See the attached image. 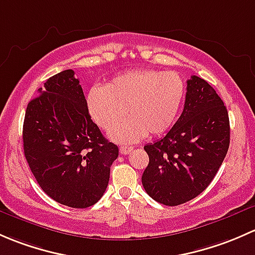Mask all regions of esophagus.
I'll return each instance as SVG.
<instances>
[{
    "mask_svg": "<svg viewBox=\"0 0 255 255\" xmlns=\"http://www.w3.org/2000/svg\"><path fill=\"white\" fill-rule=\"evenodd\" d=\"M120 153L122 154H128L131 151H132V147L131 146H122L120 147Z\"/></svg>",
    "mask_w": 255,
    "mask_h": 255,
    "instance_id": "obj_1",
    "label": "esophagus"
}]
</instances>
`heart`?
<instances>
[{
	"mask_svg": "<svg viewBox=\"0 0 255 255\" xmlns=\"http://www.w3.org/2000/svg\"><path fill=\"white\" fill-rule=\"evenodd\" d=\"M184 97V81L178 73L133 70L114 77L104 88H92L87 107L103 130H110L127 112L130 118L113 128L110 137L128 143L167 132L177 120Z\"/></svg>",
	"mask_w": 255,
	"mask_h": 255,
	"instance_id": "b5f03b06",
	"label": "heart"
}]
</instances>
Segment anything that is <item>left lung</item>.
Instances as JSON below:
<instances>
[{
  "mask_svg": "<svg viewBox=\"0 0 255 255\" xmlns=\"http://www.w3.org/2000/svg\"><path fill=\"white\" fill-rule=\"evenodd\" d=\"M184 109L169 132L143 148L148 166L142 185L153 200L177 206L209 186L230 146V119L224 102L203 78L188 80Z\"/></svg>",
  "mask_w": 255,
  "mask_h": 255,
  "instance_id": "obj_1",
  "label": "left lung"
}]
</instances>
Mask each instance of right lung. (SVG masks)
<instances>
[{
    "label": "right lung",
    "mask_w": 255,
    "mask_h": 255,
    "mask_svg": "<svg viewBox=\"0 0 255 255\" xmlns=\"http://www.w3.org/2000/svg\"><path fill=\"white\" fill-rule=\"evenodd\" d=\"M25 110L23 148L40 188L57 203L86 209L103 196L119 148L92 122L72 70L52 76Z\"/></svg>",
    "instance_id": "add662e5"
}]
</instances>
